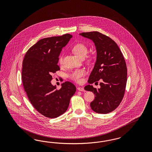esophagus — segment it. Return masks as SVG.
<instances>
[{
	"label": "esophagus",
	"mask_w": 152,
	"mask_h": 152,
	"mask_svg": "<svg viewBox=\"0 0 152 152\" xmlns=\"http://www.w3.org/2000/svg\"><path fill=\"white\" fill-rule=\"evenodd\" d=\"M77 90H78V91H85V89L83 88H81V87H79V88H77Z\"/></svg>",
	"instance_id": "1"
}]
</instances>
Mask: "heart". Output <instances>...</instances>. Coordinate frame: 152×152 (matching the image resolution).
<instances>
[{"instance_id":"heart-1","label":"heart","mask_w":152,"mask_h":152,"mask_svg":"<svg viewBox=\"0 0 152 152\" xmlns=\"http://www.w3.org/2000/svg\"><path fill=\"white\" fill-rule=\"evenodd\" d=\"M72 51L75 54L81 58H83L87 55L88 48L87 46L83 43H77L72 47ZM59 63L62 64L63 63V56H60L59 57ZM85 72L83 69H78L73 71L71 74H69V77L73 81L80 83L81 81L82 77L85 75Z\"/></svg>"}]
</instances>
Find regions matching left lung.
<instances>
[{"instance_id": "8db88e82", "label": "left lung", "mask_w": 152, "mask_h": 152, "mask_svg": "<svg viewBox=\"0 0 152 152\" xmlns=\"http://www.w3.org/2000/svg\"><path fill=\"white\" fill-rule=\"evenodd\" d=\"M80 35L91 39L96 50V61L88 83H98L100 80V88L88 85L84 88L95 95L91 108L97 113L107 114L119 105L124 95L127 67L124 56L115 41L101 33L83 32Z\"/></svg>"}]
</instances>
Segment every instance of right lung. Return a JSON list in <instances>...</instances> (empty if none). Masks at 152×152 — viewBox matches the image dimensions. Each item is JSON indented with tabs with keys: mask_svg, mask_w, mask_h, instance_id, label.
Masks as SVG:
<instances>
[{
	"mask_svg": "<svg viewBox=\"0 0 152 152\" xmlns=\"http://www.w3.org/2000/svg\"><path fill=\"white\" fill-rule=\"evenodd\" d=\"M72 36L48 37L32 46L24 57L22 77L23 87L33 106L42 115L55 118L64 113L76 92L72 83L66 81L57 90L51 83V75L60 70L58 57Z\"/></svg>",
	"mask_w": 152,
	"mask_h": 152,
	"instance_id": "add662e5",
	"label": "right lung"
}]
</instances>
